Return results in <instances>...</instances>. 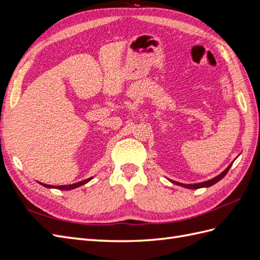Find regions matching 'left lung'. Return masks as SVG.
I'll use <instances>...</instances> for the list:
<instances>
[{
  "label": "left lung",
  "mask_w": 260,
  "mask_h": 260,
  "mask_svg": "<svg viewBox=\"0 0 260 260\" xmlns=\"http://www.w3.org/2000/svg\"><path fill=\"white\" fill-rule=\"evenodd\" d=\"M232 164H233V162H231V164L229 165V166H228V168H226L225 170H223V171L221 172V174H220L219 176H217V177H215V178H212V179H210V180H208V181H205V182L194 183V184H184V183H179V182H177V181H174V180H169V181H171V182L174 183V184L181 185V186L186 187V188H201V187H208V186L214 185L215 183H217V182H218V181L221 180V179H222V178L228 174V171H229V169L231 168Z\"/></svg>",
  "instance_id": "left-lung-1"
}]
</instances>
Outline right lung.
Here are the masks:
<instances>
[{
	"label": "right lung",
	"instance_id": "right-lung-1",
	"mask_svg": "<svg viewBox=\"0 0 260 260\" xmlns=\"http://www.w3.org/2000/svg\"><path fill=\"white\" fill-rule=\"evenodd\" d=\"M91 179H92V178L85 179V180L80 181V182H77V183H74V184H69V185H57V186H55V185H49V184H44V183H40V184H42V185H43V186H45V187H50V188H52V187H54V188H58V190H74V188H76V187H79V186H81V185L85 184L86 182H89V181H90Z\"/></svg>",
	"mask_w": 260,
	"mask_h": 260
}]
</instances>
